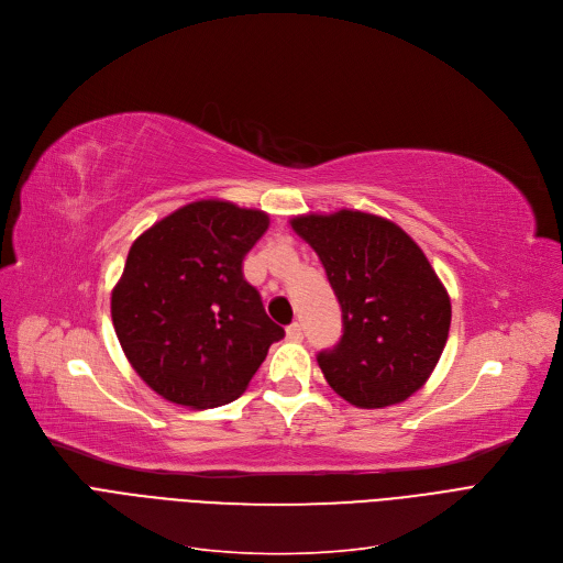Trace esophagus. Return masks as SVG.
Segmentation results:
<instances>
[{"label":"esophagus","instance_id":"obj_1","mask_svg":"<svg viewBox=\"0 0 563 563\" xmlns=\"http://www.w3.org/2000/svg\"><path fill=\"white\" fill-rule=\"evenodd\" d=\"M286 336H288L290 341H300V339H302V325H300V323H290V325L286 328Z\"/></svg>","mask_w":563,"mask_h":563}]
</instances>
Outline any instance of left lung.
Listing matches in <instances>:
<instances>
[{
    "label": "left lung",
    "instance_id": "left-lung-1",
    "mask_svg": "<svg viewBox=\"0 0 563 563\" xmlns=\"http://www.w3.org/2000/svg\"><path fill=\"white\" fill-rule=\"evenodd\" d=\"M323 263L341 305L343 336L318 355L347 404H404L431 378L451 325V300L415 240L380 216L341 208L290 220Z\"/></svg>",
    "mask_w": 563,
    "mask_h": 563
}]
</instances>
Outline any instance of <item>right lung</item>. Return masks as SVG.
<instances>
[{
  "mask_svg": "<svg viewBox=\"0 0 563 563\" xmlns=\"http://www.w3.org/2000/svg\"><path fill=\"white\" fill-rule=\"evenodd\" d=\"M267 212L199 199L146 229L112 288V323L137 376L190 410L243 394L284 328L267 318L243 258Z\"/></svg>",
  "mask_w": 563,
  "mask_h": 563,
  "instance_id": "add662e5",
  "label": "right lung"
}]
</instances>
